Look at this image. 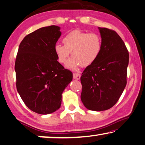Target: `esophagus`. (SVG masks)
Returning <instances> with one entry per match:
<instances>
[{
  "mask_svg": "<svg viewBox=\"0 0 145 145\" xmlns=\"http://www.w3.org/2000/svg\"><path fill=\"white\" fill-rule=\"evenodd\" d=\"M80 77H81V74L80 73H74L73 74V78L74 80H80Z\"/></svg>",
  "mask_w": 145,
  "mask_h": 145,
  "instance_id": "34e87169",
  "label": "esophagus"
}]
</instances>
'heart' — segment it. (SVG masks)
<instances>
[{
  "instance_id": "1",
  "label": "heart",
  "mask_w": 145,
  "mask_h": 145,
  "mask_svg": "<svg viewBox=\"0 0 145 145\" xmlns=\"http://www.w3.org/2000/svg\"><path fill=\"white\" fill-rule=\"evenodd\" d=\"M63 43L56 44L54 50L57 59L63 63L71 52L72 56L65 63L66 67L76 71L81 65L89 67L99 58L102 50L101 35L97 33H88L73 30L63 38Z\"/></svg>"
}]
</instances>
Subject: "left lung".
I'll return each mask as SVG.
<instances>
[{
  "label": "left lung",
  "instance_id": "1",
  "mask_svg": "<svg viewBox=\"0 0 145 145\" xmlns=\"http://www.w3.org/2000/svg\"><path fill=\"white\" fill-rule=\"evenodd\" d=\"M102 41L101 54L87 67L80 78L81 100L87 109L107 110L119 101L126 85L128 51L114 30L99 27Z\"/></svg>",
  "mask_w": 145,
  "mask_h": 145
}]
</instances>
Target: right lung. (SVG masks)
Here are the masks:
<instances>
[{"mask_svg": "<svg viewBox=\"0 0 145 145\" xmlns=\"http://www.w3.org/2000/svg\"><path fill=\"white\" fill-rule=\"evenodd\" d=\"M52 25L26 35L19 44L15 60L16 87L26 106L39 114L58 110L63 91L72 73L57 61L54 46L61 35Z\"/></svg>", "mask_w": 145, "mask_h": 145, "instance_id": "obj_1", "label": "right lung"}]
</instances>
